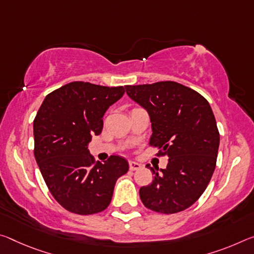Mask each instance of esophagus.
<instances>
[{"mask_svg":"<svg viewBox=\"0 0 254 254\" xmlns=\"http://www.w3.org/2000/svg\"><path fill=\"white\" fill-rule=\"evenodd\" d=\"M141 167V165L136 162H130L128 163V168H130V171H136L139 170V168Z\"/></svg>","mask_w":254,"mask_h":254,"instance_id":"obj_1","label":"esophagus"}]
</instances>
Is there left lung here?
<instances>
[{
    "instance_id": "left-lung-1",
    "label": "left lung",
    "mask_w": 254,
    "mask_h": 254,
    "mask_svg": "<svg viewBox=\"0 0 254 254\" xmlns=\"http://www.w3.org/2000/svg\"><path fill=\"white\" fill-rule=\"evenodd\" d=\"M127 94L146 108L151 120L149 144L167 156L165 170L147 167L152 182L140 188L144 207L160 214L183 211L198 200L214 174L219 131L207 99L175 81L127 86Z\"/></svg>"
}]
</instances>
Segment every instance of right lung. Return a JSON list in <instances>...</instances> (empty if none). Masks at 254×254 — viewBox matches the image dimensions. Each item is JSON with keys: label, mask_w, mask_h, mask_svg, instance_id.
I'll return each instance as SVG.
<instances>
[{"label": "right lung", "mask_w": 254, "mask_h": 254, "mask_svg": "<svg viewBox=\"0 0 254 254\" xmlns=\"http://www.w3.org/2000/svg\"><path fill=\"white\" fill-rule=\"evenodd\" d=\"M126 89L73 81L48 94L34 120V154L53 198L76 215L97 214L111 203L115 183L128 170L122 157L95 162L88 143L103 130L107 108Z\"/></svg>", "instance_id": "obj_1"}]
</instances>
